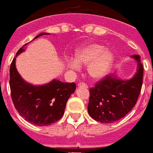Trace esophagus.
Masks as SVG:
<instances>
[{"instance_id":"1","label":"esophagus","mask_w":153,"mask_h":153,"mask_svg":"<svg viewBox=\"0 0 153 153\" xmlns=\"http://www.w3.org/2000/svg\"><path fill=\"white\" fill-rule=\"evenodd\" d=\"M78 86H79V87H81V86H85V87H88L87 85L85 84L84 83H78Z\"/></svg>"}]
</instances>
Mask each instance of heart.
Returning <instances> with one entry per match:
<instances>
[{"label":"heart","instance_id":"1","mask_svg":"<svg viewBox=\"0 0 153 153\" xmlns=\"http://www.w3.org/2000/svg\"><path fill=\"white\" fill-rule=\"evenodd\" d=\"M114 61L113 52L106 50L103 45L91 42L84 45L75 52V60L66 59L67 67L74 71L80 69V64L87 65V72L94 80L103 78L110 71Z\"/></svg>","mask_w":153,"mask_h":153}]
</instances>
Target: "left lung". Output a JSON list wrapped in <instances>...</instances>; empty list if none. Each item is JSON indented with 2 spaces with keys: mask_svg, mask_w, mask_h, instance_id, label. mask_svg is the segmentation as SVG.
I'll return each instance as SVG.
<instances>
[{
  "mask_svg": "<svg viewBox=\"0 0 153 153\" xmlns=\"http://www.w3.org/2000/svg\"><path fill=\"white\" fill-rule=\"evenodd\" d=\"M137 62V70L129 80L107 75L90 88L88 113L102 123H111L123 118L137 102L142 86L143 68L140 56H131Z\"/></svg>",
  "mask_w": 153,
  "mask_h": 153,
  "instance_id": "8db88e82",
  "label": "left lung"
}]
</instances>
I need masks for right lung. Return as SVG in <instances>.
Wrapping results in <instances>:
<instances>
[{
	"instance_id": "1",
	"label": "right lung",
	"mask_w": 153,
	"mask_h": 153,
	"mask_svg": "<svg viewBox=\"0 0 153 153\" xmlns=\"http://www.w3.org/2000/svg\"><path fill=\"white\" fill-rule=\"evenodd\" d=\"M45 34L48 33H39L33 39ZM27 45L20 48L16 56L25 51ZM15 59L16 57L13 59L9 69V86L17 111L26 121L37 126H48L59 121L63 117L67 100L75 91V83L54 79L47 84L33 86L24 81L18 73Z\"/></svg>"
}]
</instances>
